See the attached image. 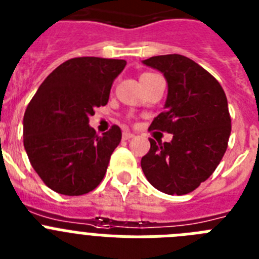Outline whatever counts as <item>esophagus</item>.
I'll return each instance as SVG.
<instances>
[{"label": "esophagus", "mask_w": 259, "mask_h": 259, "mask_svg": "<svg viewBox=\"0 0 259 259\" xmlns=\"http://www.w3.org/2000/svg\"><path fill=\"white\" fill-rule=\"evenodd\" d=\"M133 137H134V134L130 132H123L122 133V138L125 139V141H129V139H132Z\"/></svg>", "instance_id": "obj_1"}]
</instances>
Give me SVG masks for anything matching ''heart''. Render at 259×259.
Returning <instances> with one entry per match:
<instances>
[{"instance_id":"heart-1","label":"heart","mask_w":259,"mask_h":259,"mask_svg":"<svg viewBox=\"0 0 259 259\" xmlns=\"http://www.w3.org/2000/svg\"><path fill=\"white\" fill-rule=\"evenodd\" d=\"M143 75H146V74H143Z\"/></svg>"}]
</instances>
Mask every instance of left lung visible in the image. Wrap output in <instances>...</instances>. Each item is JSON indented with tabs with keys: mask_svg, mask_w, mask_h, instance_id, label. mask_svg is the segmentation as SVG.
<instances>
[{
	"mask_svg": "<svg viewBox=\"0 0 259 259\" xmlns=\"http://www.w3.org/2000/svg\"><path fill=\"white\" fill-rule=\"evenodd\" d=\"M142 62L163 73L168 84L164 112L150 129L173 138L164 143L150 139L141 167L157 190L188 194L212 175L224 156L231 136L227 96L208 71L185 56H155Z\"/></svg>",
	"mask_w": 259,
	"mask_h": 259,
	"instance_id": "left-lung-1",
	"label": "left lung"
}]
</instances>
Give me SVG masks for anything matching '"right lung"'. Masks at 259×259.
I'll use <instances>...</instances> for the list:
<instances>
[{"label":"right lung","instance_id":"1","mask_svg":"<svg viewBox=\"0 0 259 259\" xmlns=\"http://www.w3.org/2000/svg\"><path fill=\"white\" fill-rule=\"evenodd\" d=\"M125 60H67L40 84L23 117V143L31 165L48 188L64 195L91 192L107 172L121 141L113 125L103 136L90 126L94 108L108 103Z\"/></svg>","mask_w":259,"mask_h":259}]
</instances>
